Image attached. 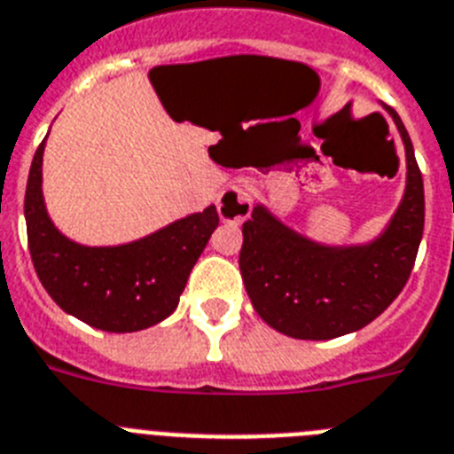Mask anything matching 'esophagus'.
Here are the masks:
<instances>
[{
  "label": "esophagus",
  "mask_w": 454,
  "mask_h": 454,
  "mask_svg": "<svg viewBox=\"0 0 454 454\" xmlns=\"http://www.w3.org/2000/svg\"><path fill=\"white\" fill-rule=\"evenodd\" d=\"M250 211H253V200L247 195V190L231 185L220 192L218 215L223 223H243L247 220Z\"/></svg>",
  "instance_id": "esophagus-1"
}]
</instances>
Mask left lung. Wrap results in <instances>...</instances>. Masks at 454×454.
Wrapping results in <instances>:
<instances>
[{"instance_id": "left-lung-1", "label": "left lung", "mask_w": 454, "mask_h": 454, "mask_svg": "<svg viewBox=\"0 0 454 454\" xmlns=\"http://www.w3.org/2000/svg\"><path fill=\"white\" fill-rule=\"evenodd\" d=\"M406 146V192L381 239L324 247L294 234L266 211L243 223V285L257 315L296 340H333L377 319L404 289L425 227V190L411 137L386 106Z\"/></svg>"}]
</instances>
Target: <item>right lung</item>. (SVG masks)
<instances>
[{
    "mask_svg": "<svg viewBox=\"0 0 454 454\" xmlns=\"http://www.w3.org/2000/svg\"><path fill=\"white\" fill-rule=\"evenodd\" d=\"M43 146L25 192L27 243L45 292L64 312L107 333H133L169 317L220 218L215 207L128 246L84 247L50 223L41 192Z\"/></svg>",
    "mask_w": 454,
    "mask_h": 454,
    "instance_id": "right-lung-1",
    "label": "right lung"
}]
</instances>
